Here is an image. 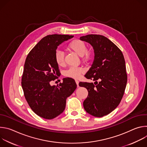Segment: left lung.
Wrapping results in <instances>:
<instances>
[{
  "label": "left lung",
  "mask_w": 147,
  "mask_h": 147,
  "mask_svg": "<svg viewBox=\"0 0 147 147\" xmlns=\"http://www.w3.org/2000/svg\"><path fill=\"white\" fill-rule=\"evenodd\" d=\"M69 37L60 34L45 36L30 52L25 61L22 79L24 96L33 112L46 119H54L63 112L66 99L75 89L72 78L50 85L60 74L56 49ZM71 84L75 85L72 89Z\"/></svg>",
  "instance_id": "1"
}]
</instances>
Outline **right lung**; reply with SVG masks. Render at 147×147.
Masks as SVG:
<instances>
[{"instance_id":"obj_1","label":"right lung","mask_w":147,"mask_h":147,"mask_svg":"<svg viewBox=\"0 0 147 147\" xmlns=\"http://www.w3.org/2000/svg\"><path fill=\"white\" fill-rule=\"evenodd\" d=\"M80 39L89 43L94 52L93 63L85 77L94 78L95 81L79 84L88 92L83 106L88 113L101 117L116 109L123 96L127 80L124 58L118 47L105 36L91 34Z\"/></svg>"}]
</instances>
